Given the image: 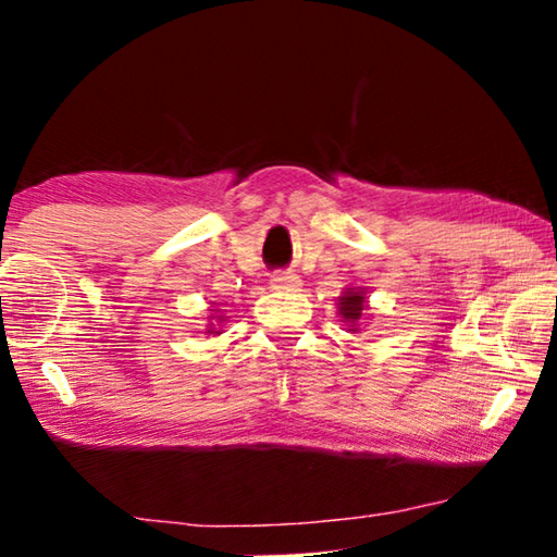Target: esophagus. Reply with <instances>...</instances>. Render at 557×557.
I'll use <instances>...</instances> for the list:
<instances>
[{
	"mask_svg": "<svg viewBox=\"0 0 557 557\" xmlns=\"http://www.w3.org/2000/svg\"><path fill=\"white\" fill-rule=\"evenodd\" d=\"M300 286V276H296V273H290V271H286V273H273L271 276V288H276V290H298Z\"/></svg>",
	"mask_w": 557,
	"mask_h": 557,
	"instance_id": "34e87169",
	"label": "esophagus"
}]
</instances>
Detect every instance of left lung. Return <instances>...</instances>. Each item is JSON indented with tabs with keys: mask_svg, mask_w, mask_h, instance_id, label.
Returning a JSON list of instances; mask_svg holds the SVG:
<instances>
[{
	"mask_svg": "<svg viewBox=\"0 0 557 557\" xmlns=\"http://www.w3.org/2000/svg\"><path fill=\"white\" fill-rule=\"evenodd\" d=\"M339 315H343L347 323H349V330L352 333H357V325L359 320H362V313L367 308V300H364V290L359 288H347L343 296H339Z\"/></svg>",
	"mask_w": 557,
	"mask_h": 557,
	"instance_id": "8db88e82",
	"label": "left lung"
}]
</instances>
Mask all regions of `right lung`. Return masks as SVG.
<instances>
[{"label": "right lung", "instance_id": "add662e5", "mask_svg": "<svg viewBox=\"0 0 557 557\" xmlns=\"http://www.w3.org/2000/svg\"><path fill=\"white\" fill-rule=\"evenodd\" d=\"M220 320H222V315H220ZM208 333H218V330H214V327H210V330H208ZM218 335H220V333H218Z\"/></svg>", "mask_w": 557, "mask_h": 557}]
</instances>
